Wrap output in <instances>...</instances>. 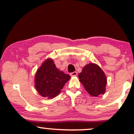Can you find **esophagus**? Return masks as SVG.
Segmentation results:
<instances>
[{
  "label": "esophagus",
  "instance_id": "1",
  "mask_svg": "<svg viewBox=\"0 0 134 134\" xmlns=\"http://www.w3.org/2000/svg\"><path fill=\"white\" fill-rule=\"evenodd\" d=\"M70 75H71V76H76L77 75V72L75 71V72H71V74H70Z\"/></svg>",
  "mask_w": 134,
  "mask_h": 134
}]
</instances>
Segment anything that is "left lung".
Returning <instances> with one entry per match:
<instances>
[{"label":"left lung","mask_w":134,"mask_h":134,"mask_svg":"<svg viewBox=\"0 0 134 134\" xmlns=\"http://www.w3.org/2000/svg\"><path fill=\"white\" fill-rule=\"evenodd\" d=\"M79 78L91 96L97 97L105 93L107 79L103 71L96 64L85 65L79 74Z\"/></svg>","instance_id":"1"}]
</instances>
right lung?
Returning <instances> with one entry per match:
<instances>
[{
    "instance_id": "1",
    "label": "right lung",
    "mask_w": 134,
    "mask_h": 134,
    "mask_svg": "<svg viewBox=\"0 0 134 134\" xmlns=\"http://www.w3.org/2000/svg\"><path fill=\"white\" fill-rule=\"evenodd\" d=\"M70 79L68 74L57 68L52 59L48 58L36 71L35 87L41 96L52 99L59 94Z\"/></svg>"
}]
</instances>
